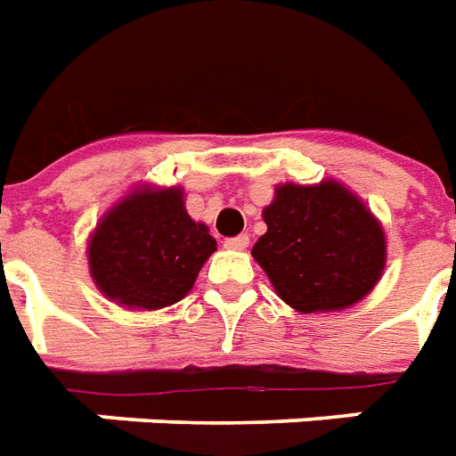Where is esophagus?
<instances>
[{"mask_svg": "<svg viewBox=\"0 0 456 456\" xmlns=\"http://www.w3.org/2000/svg\"><path fill=\"white\" fill-rule=\"evenodd\" d=\"M249 245L248 235H235V238H228L225 240V248L228 249H245Z\"/></svg>", "mask_w": 456, "mask_h": 456, "instance_id": "obj_1", "label": "esophagus"}]
</instances>
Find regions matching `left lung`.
<instances>
[{
  "label": "left lung",
  "instance_id": "obj_1",
  "mask_svg": "<svg viewBox=\"0 0 456 456\" xmlns=\"http://www.w3.org/2000/svg\"><path fill=\"white\" fill-rule=\"evenodd\" d=\"M252 256L297 313H334L362 300L385 269V231L354 191L327 180L279 184Z\"/></svg>",
  "mask_w": 456,
  "mask_h": 456
}]
</instances>
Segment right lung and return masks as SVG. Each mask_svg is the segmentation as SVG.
I'll return each instance as SVG.
<instances>
[{
	"instance_id": "obj_1",
	"label": "right lung",
	"mask_w": 456,
	"mask_h": 456,
	"mask_svg": "<svg viewBox=\"0 0 456 456\" xmlns=\"http://www.w3.org/2000/svg\"><path fill=\"white\" fill-rule=\"evenodd\" d=\"M216 240L191 221L180 187H136L102 216L88 240V269L102 296L129 310L183 300Z\"/></svg>"
}]
</instances>
